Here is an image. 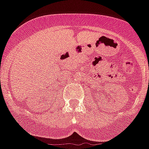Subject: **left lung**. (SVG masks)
Instances as JSON below:
<instances>
[{
	"mask_svg": "<svg viewBox=\"0 0 149 149\" xmlns=\"http://www.w3.org/2000/svg\"><path fill=\"white\" fill-rule=\"evenodd\" d=\"M148 84H149V81H148Z\"/></svg>",
	"mask_w": 149,
	"mask_h": 149,
	"instance_id": "left-lung-1",
	"label": "left lung"
}]
</instances>
